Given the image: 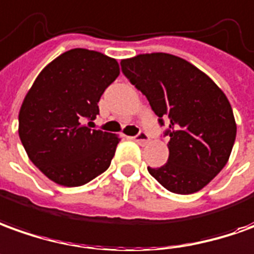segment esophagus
Returning <instances> with one entry per match:
<instances>
[{"label":"esophagus","instance_id":"obj_1","mask_svg":"<svg viewBox=\"0 0 254 254\" xmlns=\"http://www.w3.org/2000/svg\"><path fill=\"white\" fill-rule=\"evenodd\" d=\"M132 139H134L135 142H138V144L145 145L149 142V135H148L146 132H144V131H139L135 137H132Z\"/></svg>","mask_w":254,"mask_h":254}]
</instances>
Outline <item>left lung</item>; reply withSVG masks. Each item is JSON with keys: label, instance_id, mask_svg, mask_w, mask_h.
Instances as JSON below:
<instances>
[{"label": "left lung", "instance_id": "8db88e82", "mask_svg": "<svg viewBox=\"0 0 254 254\" xmlns=\"http://www.w3.org/2000/svg\"><path fill=\"white\" fill-rule=\"evenodd\" d=\"M122 71L144 94L160 126L167 122L169 159L148 171L174 193L200 190L230 159L237 124L217 84L183 58L155 52L123 59Z\"/></svg>", "mask_w": 254, "mask_h": 254}]
</instances>
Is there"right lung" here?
Returning <instances> with one entry per match:
<instances>
[{
  "instance_id": "right-lung-1",
  "label": "right lung",
  "mask_w": 254,
  "mask_h": 254,
  "mask_svg": "<svg viewBox=\"0 0 254 254\" xmlns=\"http://www.w3.org/2000/svg\"><path fill=\"white\" fill-rule=\"evenodd\" d=\"M119 74L116 59L74 48L37 76L19 112V137L54 183L80 187L108 170L120 139L91 127L99 99Z\"/></svg>"
}]
</instances>
